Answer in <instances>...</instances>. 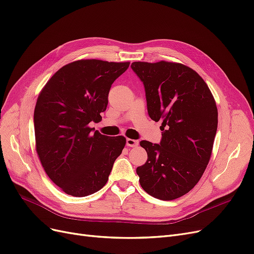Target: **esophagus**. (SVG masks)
Listing matches in <instances>:
<instances>
[{"label":"esophagus","mask_w":254,"mask_h":254,"mask_svg":"<svg viewBox=\"0 0 254 254\" xmlns=\"http://www.w3.org/2000/svg\"><path fill=\"white\" fill-rule=\"evenodd\" d=\"M138 144H139V141H138V140H135V139H129V138H127V146H130V147H136V146H138Z\"/></svg>","instance_id":"esophagus-1"}]
</instances>
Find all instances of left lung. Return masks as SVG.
<instances>
[{
    "instance_id": "1",
    "label": "left lung",
    "mask_w": 254,
    "mask_h": 254,
    "mask_svg": "<svg viewBox=\"0 0 254 254\" xmlns=\"http://www.w3.org/2000/svg\"><path fill=\"white\" fill-rule=\"evenodd\" d=\"M143 82L148 115L162 120L160 144L140 142L147 161L137 167L142 189L171 201L191 190L206 170L218 128V109L207 84L182 64L135 62Z\"/></svg>"
}]
</instances>
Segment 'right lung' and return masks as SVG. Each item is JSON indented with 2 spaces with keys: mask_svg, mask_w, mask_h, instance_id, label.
Wrapping results in <instances>:
<instances>
[{
  "mask_svg": "<svg viewBox=\"0 0 254 254\" xmlns=\"http://www.w3.org/2000/svg\"><path fill=\"white\" fill-rule=\"evenodd\" d=\"M128 65V62H73L56 72L40 93L33 117L36 153L46 174L67 194L86 196L101 190L126 145L124 136L101 135L89 124L107 110L112 83Z\"/></svg>",
  "mask_w": 254,
  "mask_h": 254,
  "instance_id": "1",
  "label": "right lung"
}]
</instances>
